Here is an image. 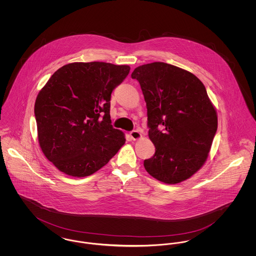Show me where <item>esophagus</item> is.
Listing matches in <instances>:
<instances>
[{
	"label": "esophagus",
	"instance_id": "obj_1",
	"mask_svg": "<svg viewBox=\"0 0 256 256\" xmlns=\"http://www.w3.org/2000/svg\"><path fill=\"white\" fill-rule=\"evenodd\" d=\"M130 138L132 139V140H139L140 138H142V134H141V132H138V130H134V132H132L130 134Z\"/></svg>",
	"mask_w": 256,
	"mask_h": 256
}]
</instances>
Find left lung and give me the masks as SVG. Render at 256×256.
<instances>
[{
  "label": "left lung",
  "mask_w": 256,
  "mask_h": 256,
  "mask_svg": "<svg viewBox=\"0 0 256 256\" xmlns=\"http://www.w3.org/2000/svg\"><path fill=\"white\" fill-rule=\"evenodd\" d=\"M132 78L141 86L148 138L156 146L144 167L161 182H182L206 161L218 128L216 108L195 74L174 65L144 64L134 69Z\"/></svg>",
  "instance_id": "1"
}]
</instances>
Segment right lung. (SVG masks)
Returning a JSON list of instances; mask_svg holds the SVG:
<instances>
[{"mask_svg":"<svg viewBox=\"0 0 256 256\" xmlns=\"http://www.w3.org/2000/svg\"><path fill=\"white\" fill-rule=\"evenodd\" d=\"M130 70L128 65L73 62L56 71L39 91L34 104L38 142L58 170L88 176L126 143L122 130L111 124L110 98Z\"/></svg>","mask_w":256,"mask_h":256,"instance_id":"add662e5","label":"right lung"}]
</instances>
